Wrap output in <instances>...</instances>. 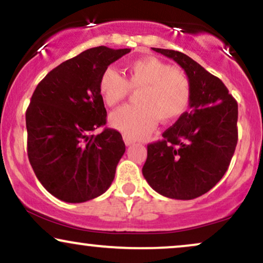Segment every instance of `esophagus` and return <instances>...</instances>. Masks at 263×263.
I'll return each instance as SVG.
<instances>
[{
  "mask_svg": "<svg viewBox=\"0 0 263 263\" xmlns=\"http://www.w3.org/2000/svg\"><path fill=\"white\" fill-rule=\"evenodd\" d=\"M124 142H125V145H126V146H129V145L134 144L135 140H134V139H132V138H128V137H125V135H124Z\"/></svg>",
  "mask_w": 263,
  "mask_h": 263,
  "instance_id": "34e87169",
  "label": "esophagus"
}]
</instances>
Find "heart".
Listing matches in <instances>:
<instances>
[{
	"label": "heart",
	"instance_id": "obj_1",
	"mask_svg": "<svg viewBox=\"0 0 263 263\" xmlns=\"http://www.w3.org/2000/svg\"><path fill=\"white\" fill-rule=\"evenodd\" d=\"M126 78L107 68L99 79V92L107 106L122 102L130 90H139L137 106H124L109 117L113 128L125 137L140 139L162 122L176 121L187 109L191 84L183 70L156 57H144L126 66Z\"/></svg>",
	"mask_w": 263,
	"mask_h": 263
}]
</instances>
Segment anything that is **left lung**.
I'll return each instance as SVG.
<instances>
[{"label": "left lung", "mask_w": 263, "mask_h": 263, "mask_svg": "<svg viewBox=\"0 0 263 263\" xmlns=\"http://www.w3.org/2000/svg\"><path fill=\"white\" fill-rule=\"evenodd\" d=\"M179 64L191 84L190 109L147 145L142 174L161 195L177 200L199 197L222 179L238 142V103L221 79L193 58L155 48Z\"/></svg>", "instance_id": "1"}]
</instances>
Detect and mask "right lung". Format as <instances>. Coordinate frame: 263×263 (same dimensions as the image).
Instances as JSON below:
<instances>
[{
	"instance_id": "obj_1",
	"label": "right lung",
	"mask_w": 263,
	"mask_h": 263,
	"mask_svg": "<svg viewBox=\"0 0 263 263\" xmlns=\"http://www.w3.org/2000/svg\"><path fill=\"white\" fill-rule=\"evenodd\" d=\"M129 48H89L51 70L32 93L25 113L28 157L39 181L66 202L102 195L125 152L121 133L105 128L99 92L102 72Z\"/></svg>"
}]
</instances>
